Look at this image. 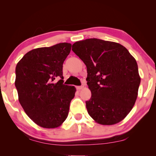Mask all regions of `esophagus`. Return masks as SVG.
Instances as JSON below:
<instances>
[{"label":"esophagus","instance_id":"34e87169","mask_svg":"<svg viewBox=\"0 0 156 156\" xmlns=\"http://www.w3.org/2000/svg\"><path fill=\"white\" fill-rule=\"evenodd\" d=\"M83 88H84V84H82L81 86L76 87V89H77L78 90H81V89H83Z\"/></svg>","mask_w":156,"mask_h":156}]
</instances>
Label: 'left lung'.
Here are the masks:
<instances>
[{
    "instance_id": "left-lung-1",
    "label": "left lung",
    "mask_w": 156,
    "mask_h": 156,
    "mask_svg": "<svg viewBox=\"0 0 156 156\" xmlns=\"http://www.w3.org/2000/svg\"><path fill=\"white\" fill-rule=\"evenodd\" d=\"M72 50L87 67L89 115L102 125L122 121L138 97L140 77L136 59L122 44L97 38L76 42Z\"/></svg>"
}]
</instances>
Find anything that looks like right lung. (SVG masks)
Returning <instances> with one entry per match:
<instances>
[{"mask_svg":"<svg viewBox=\"0 0 156 156\" xmlns=\"http://www.w3.org/2000/svg\"><path fill=\"white\" fill-rule=\"evenodd\" d=\"M71 47L70 43H62L32 49L16 67L15 86L20 104L41 127H58L67 118L76 91L73 86L63 84L62 65Z\"/></svg>","mask_w":156,"mask_h":156,"instance_id":"add662e5","label":"right lung"}]
</instances>
